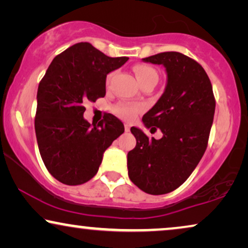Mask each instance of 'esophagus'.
Returning a JSON list of instances; mask_svg holds the SVG:
<instances>
[{"mask_svg": "<svg viewBox=\"0 0 248 248\" xmlns=\"http://www.w3.org/2000/svg\"><path fill=\"white\" fill-rule=\"evenodd\" d=\"M124 128H125V131L128 132V131H130L131 126H130V125H128V124H125V125H124Z\"/></svg>", "mask_w": 248, "mask_h": 248, "instance_id": "obj_1", "label": "esophagus"}]
</instances>
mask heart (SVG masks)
Here are the masks:
<instances>
[{"instance_id": "1", "label": "heart", "mask_w": 248, "mask_h": 248, "mask_svg": "<svg viewBox=\"0 0 248 248\" xmlns=\"http://www.w3.org/2000/svg\"><path fill=\"white\" fill-rule=\"evenodd\" d=\"M134 73L137 76V79L140 84H143L144 82L150 80H157L158 81V72L155 67L148 64H138L134 66ZM114 77V72H110L107 74L106 77V84L109 86L111 79ZM114 114L117 117L122 118L124 121H133L135 117L138 116V114L140 113V108L137 105L130 104V103H120L115 105L113 107Z\"/></svg>"}]
</instances>
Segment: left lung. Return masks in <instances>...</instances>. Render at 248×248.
Masks as SVG:
<instances>
[{
  "mask_svg": "<svg viewBox=\"0 0 248 248\" xmlns=\"http://www.w3.org/2000/svg\"><path fill=\"white\" fill-rule=\"evenodd\" d=\"M142 60L162 64L167 71L164 94L142 118L145 126L159 127L164 137L149 139L139 128H131L137 145L127 154L128 177L143 192L160 195L178 188L204 155L216 99L208 74L191 57L164 52Z\"/></svg>",
  "mask_w": 248,
  "mask_h": 248,
  "instance_id": "obj_1",
  "label": "left lung"
}]
</instances>
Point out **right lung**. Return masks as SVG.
<instances>
[{"mask_svg": "<svg viewBox=\"0 0 248 248\" xmlns=\"http://www.w3.org/2000/svg\"><path fill=\"white\" fill-rule=\"evenodd\" d=\"M128 60L109 57L89 43L74 44L54 57L37 91L35 131L49 174L65 185H81L97 174L103 154L124 132L108 114L91 126L84 104L106 94V77Z\"/></svg>", "mask_w": 248, "mask_h": 248, "instance_id": "right-lung-1", "label": "right lung"}]
</instances>
